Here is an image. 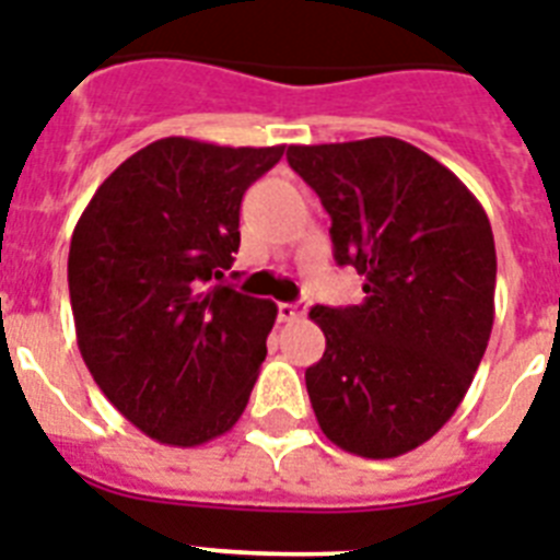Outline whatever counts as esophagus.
I'll return each mask as SVG.
<instances>
[{
    "mask_svg": "<svg viewBox=\"0 0 560 560\" xmlns=\"http://www.w3.org/2000/svg\"><path fill=\"white\" fill-rule=\"evenodd\" d=\"M306 314V303H277V320L294 323Z\"/></svg>",
    "mask_w": 560,
    "mask_h": 560,
    "instance_id": "obj_1",
    "label": "esophagus"
}]
</instances>
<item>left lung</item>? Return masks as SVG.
Returning <instances> with one entry per match:
<instances>
[{
	"instance_id": "left-lung-1",
	"label": "left lung",
	"mask_w": 560,
	"mask_h": 560,
	"mask_svg": "<svg viewBox=\"0 0 560 560\" xmlns=\"http://www.w3.org/2000/svg\"><path fill=\"white\" fill-rule=\"evenodd\" d=\"M331 217L360 306H314L326 352L306 369L323 435L360 457L418 450L455 415L495 320V240L475 194L395 137L289 145Z\"/></svg>"
}]
</instances>
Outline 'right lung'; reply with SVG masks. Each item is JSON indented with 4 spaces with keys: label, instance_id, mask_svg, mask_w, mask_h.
I'll use <instances>...</instances> for the list:
<instances>
[{
    "label": "right lung",
    "instance_id": "1",
    "mask_svg": "<svg viewBox=\"0 0 560 560\" xmlns=\"http://www.w3.org/2000/svg\"><path fill=\"white\" fill-rule=\"evenodd\" d=\"M285 145L165 137L96 188L68 254L77 343L119 415L168 446L225 435L248 404L271 300L220 285L240 248V202Z\"/></svg>",
    "mask_w": 560,
    "mask_h": 560
}]
</instances>
